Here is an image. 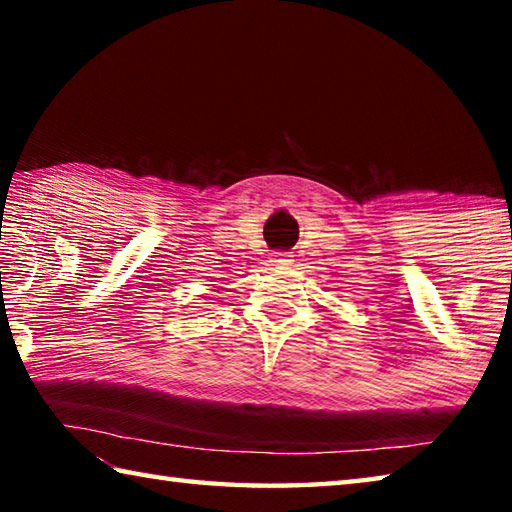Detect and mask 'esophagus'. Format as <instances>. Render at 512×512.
<instances>
[{
	"instance_id": "esophagus-1",
	"label": "esophagus",
	"mask_w": 512,
	"mask_h": 512,
	"mask_svg": "<svg viewBox=\"0 0 512 512\" xmlns=\"http://www.w3.org/2000/svg\"><path fill=\"white\" fill-rule=\"evenodd\" d=\"M291 257H293L291 253H284V250H282V253H275V255H273L271 262H273V266H277V268H289V266L293 264Z\"/></svg>"
}]
</instances>
